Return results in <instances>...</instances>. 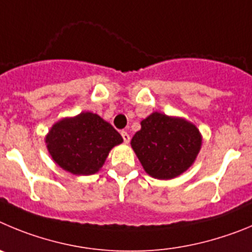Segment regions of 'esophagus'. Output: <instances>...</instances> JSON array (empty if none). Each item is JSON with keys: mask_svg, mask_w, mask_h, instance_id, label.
<instances>
[{"mask_svg": "<svg viewBox=\"0 0 252 252\" xmlns=\"http://www.w3.org/2000/svg\"><path fill=\"white\" fill-rule=\"evenodd\" d=\"M122 137H123V139H124V142L126 143H129V140H130V135L128 134V133H126V131H122Z\"/></svg>", "mask_w": 252, "mask_h": 252, "instance_id": "34e87169", "label": "esophagus"}]
</instances>
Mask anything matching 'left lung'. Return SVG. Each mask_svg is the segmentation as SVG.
Listing matches in <instances>:
<instances>
[{"mask_svg": "<svg viewBox=\"0 0 252 252\" xmlns=\"http://www.w3.org/2000/svg\"><path fill=\"white\" fill-rule=\"evenodd\" d=\"M130 146L149 176L173 180L192 167L202 147V134L185 118L153 112L140 122Z\"/></svg>", "mask_w": 252, "mask_h": 252, "instance_id": "left-lung-1", "label": "left lung"}]
</instances>
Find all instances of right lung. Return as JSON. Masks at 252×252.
Wrapping results in <instances>:
<instances>
[{
	"mask_svg": "<svg viewBox=\"0 0 252 252\" xmlns=\"http://www.w3.org/2000/svg\"><path fill=\"white\" fill-rule=\"evenodd\" d=\"M45 143L60 168L75 176H90L100 171L109 152L123 143V138L98 114L81 112L56 122Z\"/></svg>",
	"mask_w": 252,
	"mask_h": 252,
	"instance_id": "add662e5",
	"label": "right lung"
}]
</instances>
